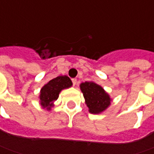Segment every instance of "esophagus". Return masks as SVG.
<instances>
[{"instance_id":"34e87169","label":"esophagus","mask_w":154,"mask_h":154,"mask_svg":"<svg viewBox=\"0 0 154 154\" xmlns=\"http://www.w3.org/2000/svg\"><path fill=\"white\" fill-rule=\"evenodd\" d=\"M72 82H73L74 86H75V85L77 84V80H76V79H72Z\"/></svg>"}]
</instances>
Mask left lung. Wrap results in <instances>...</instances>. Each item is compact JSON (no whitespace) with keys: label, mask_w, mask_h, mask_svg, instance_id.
Masks as SVG:
<instances>
[{"label":"left lung","mask_w":154,"mask_h":154,"mask_svg":"<svg viewBox=\"0 0 154 154\" xmlns=\"http://www.w3.org/2000/svg\"><path fill=\"white\" fill-rule=\"evenodd\" d=\"M85 103L92 114H100L110 105L112 99L103 87L93 81L82 82L80 85Z\"/></svg>","instance_id":"1"}]
</instances>
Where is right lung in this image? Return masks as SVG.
<instances>
[{
    "instance_id": "right-lung-1",
    "label": "right lung",
    "mask_w": 154,
    "mask_h": 154,
    "mask_svg": "<svg viewBox=\"0 0 154 154\" xmlns=\"http://www.w3.org/2000/svg\"><path fill=\"white\" fill-rule=\"evenodd\" d=\"M73 86L72 80L67 75L58 76L50 80L40 90L39 102L40 105L47 110H51L54 106V102L59 97V93L63 89Z\"/></svg>"
}]
</instances>
